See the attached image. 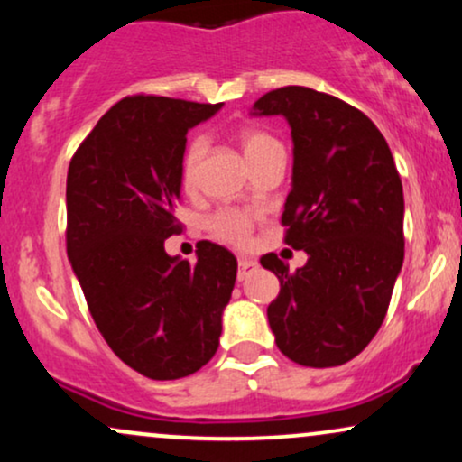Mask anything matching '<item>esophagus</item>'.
<instances>
[{"instance_id":"1","label":"esophagus","mask_w":462,"mask_h":462,"mask_svg":"<svg viewBox=\"0 0 462 462\" xmlns=\"http://www.w3.org/2000/svg\"><path fill=\"white\" fill-rule=\"evenodd\" d=\"M256 267H258V263L252 261V258H247V256L238 258V280H245Z\"/></svg>"}]
</instances>
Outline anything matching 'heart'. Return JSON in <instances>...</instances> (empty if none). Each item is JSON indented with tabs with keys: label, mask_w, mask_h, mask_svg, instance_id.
Listing matches in <instances>:
<instances>
[{
	"label": "heart",
	"mask_w": 462,
	"mask_h": 462,
	"mask_svg": "<svg viewBox=\"0 0 462 462\" xmlns=\"http://www.w3.org/2000/svg\"><path fill=\"white\" fill-rule=\"evenodd\" d=\"M236 141L241 145L243 153L254 164L263 153L280 145L278 139H273L269 132L261 128H241L236 132ZM206 153V141L201 136H195L187 143L182 152V161H180V182H182L184 189H190L195 184V178H198V169L201 158ZM206 227L215 238L219 241L230 243V245H247L249 236H252L254 230V215H249L247 210L241 208H221L217 210L215 215L208 217L206 221Z\"/></svg>",
	"instance_id": "1"
}]
</instances>
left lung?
<instances>
[{
    "mask_svg": "<svg viewBox=\"0 0 462 462\" xmlns=\"http://www.w3.org/2000/svg\"><path fill=\"white\" fill-rule=\"evenodd\" d=\"M254 110L282 115L291 125L284 243L309 254L293 273L275 254L261 258L280 280L267 309L275 346L304 367H338L380 330L404 263L400 173L374 121L343 99L282 87Z\"/></svg>",
    "mask_w": 462,
    "mask_h": 462,
    "instance_id": "obj_1",
    "label": "left lung"
}]
</instances>
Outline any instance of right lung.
<instances>
[{
    "instance_id": "add662e5",
    "label": "right lung",
    "mask_w": 462,
    "mask_h": 462,
    "mask_svg": "<svg viewBox=\"0 0 462 462\" xmlns=\"http://www.w3.org/2000/svg\"><path fill=\"white\" fill-rule=\"evenodd\" d=\"M221 104L130 95L69 162L67 256L110 349L152 380L187 378L215 356L236 258L198 243V263L164 252L176 219L187 132Z\"/></svg>"
}]
</instances>
